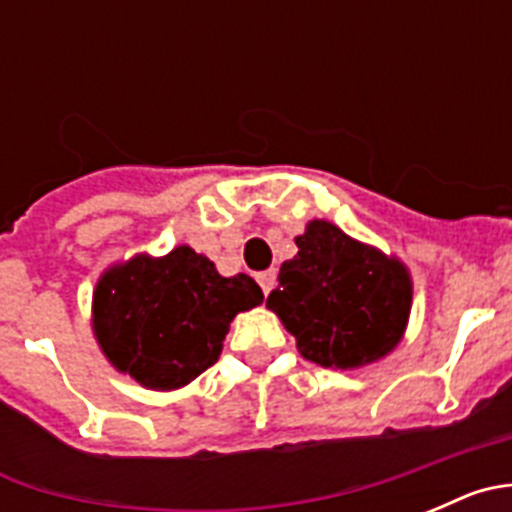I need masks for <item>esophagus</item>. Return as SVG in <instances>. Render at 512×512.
Listing matches in <instances>:
<instances>
[{"mask_svg": "<svg viewBox=\"0 0 512 512\" xmlns=\"http://www.w3.org/2000/svg\"><path fill=\"white\" fill-rule=\"evenodd\" d=\"M274 279H277V271H274V269L256 274V282H259V287L264 289V295H269V292H271V287H274Z\"/></svg>", "mask_w": 512, "mask_h": 512, "instance_id": "obj_1", "label": "esophagus"}]
</instances>
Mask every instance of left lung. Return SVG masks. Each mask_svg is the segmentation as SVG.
I'll return each instance as SVG.
<instances>
[{"mask_svg":"<svg viewBox=\"0 0 512 512\" xmlns=\"http://www.w3.org/2000/svg\"><path fill=\"white\" fill-rule=\"evenodd\" d=\"M295 243L297 256L282 264L266 307L295 336L297 351L341 372L392 354L413 307L408 266L328 220H310Z\"/></svg>","mask_w":512,"mask_h":512,"instance_id":"left-lung-1","label":"left lung"}]
</instances>
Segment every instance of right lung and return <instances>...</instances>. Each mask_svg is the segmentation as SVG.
I'll return each mask as SVG.
<instances>
[{"label":"right lung","instance_id":"add662e5","mask_svg":"<svg viewBox=\"0 0 512 512\" xmlns=\"http://www.w3.org/2000/svg\"><path fill=\"white\" fill-rule=\"evenodd\" d=\"M264 302L248 274L223 277L207 256L176 246L166 256L135 253L99 277L92 330L120 374L156 392L179 390L223 351L238 312Z\"/></svg>","mask_w":512,"mask_h":512}]
</instances>
